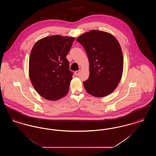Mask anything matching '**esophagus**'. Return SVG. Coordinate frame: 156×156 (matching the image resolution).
<instances>
[{
	"mask_svg": "<svg viewBox=\"0 0 156 156\" xmlns=\"http://www.w3.org/2000/svg\"><path fill=\"white\" fill-rule=\"evenodd\" d=\"M80 73V70L76 71H75V75L76 76H77V75H79Z\"/></svg>",
	"mask_w": 156,
	"mask_h": 156,
	"instance_id": "34e87169",
	"label": "esophagus"
}]
</instances>
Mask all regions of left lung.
Returning <instances> with one entry per match:
<instances>
[{
    "label": "left lung",
    "instance_id": "1",
    "mask_svg": "<svg viewBox=\"0 0 156 156\" xmlns=\"http://www.w3.org/2000/svg\"><path fill=\"white\" fill-rule=\"evenodd\" d=\"M89 61L88 79L83 86L89 94L96 97L108 95L117 87L122 78L123 58L119 42L113 35L91 30L78 37Z\"/></svg>",
    "mask_w": 156,
    "mask_h": 156
}]
</instances>
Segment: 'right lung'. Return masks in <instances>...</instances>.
<instances>
[{"label": "right lung", "mask_w": 156, "mask_h": 156, "mask_svg": "<svg viewBox=\"0 0 156 156\" xmlns=\"http://www.w3.org/2000/svg\"><path fill=\"white\" fill-rule=\"evenodd\" d=\"M74 40L59 35L44 37L31 51L30 81L37 92L46 99L58 100L68 92L73 73L69 69L66 56Z\"/></svg>", "instance_id": "add662e5"}]
</instances>
